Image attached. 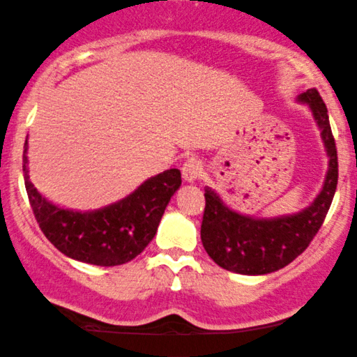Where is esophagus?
<instances>
[{
    "mask_svg": "<svg viewBox=\"0 0 357 357\" xmlns=\"http://www.w3.org/2000/svg\"><path fill=\"white\" fill-rule=\"evenodd\" d=\"M202 174H204L202 162H200L197 157H189L185 162H183L182 165L183 180H187V182H195V180L202 177Z\"/></svg>",
    "mask_w": 357,
    "mask_h": 357,
    "instance_id": "34e87169",
    "label": "esophagus"
}]
</instances>
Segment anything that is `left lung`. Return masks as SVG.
Masks as SVG:
<instances>
[{"instance_id":"8db88e82","label":"left lung","mask_w":357,"mask_h":357,"mask_svg":"<svg viewBox=\"0 0 357 357\" xmlns=\"http://www.w3.org/2000/svg\"><path fill=\"white\" fill-rule=\"evenodd\" d=\"M298 99L310 106L329 155V172L322 192L312 206L295 215L253 219L227 209L219 195L206 187L200 239L207 255L224 270L241 275H266L287 266L307 250L329 212L339 175L337 148L329 114L317 89L305 91Z\"/></svg>"}]
</instances>
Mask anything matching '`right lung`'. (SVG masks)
<instances>
[{
    "label": "right lung",
    "mask_w": 357,
    "mask_h": 357,
    "mask_svg": "<svg viewBox=\"0 0 357 357\" xmlns=\"http://www.w3.org/2000/svg\"><path fill=\"white\" fill-rule=\"evenodd\" d=\"M23 162L28 200L45 238L60 253L98 266L123 265L142 253L182 183L180 170L170 168L148 178L118 204L94 212H74L47 202L30 182L26 157Z\"/></svg>",
    "instance_id": "obj_1"
}]
</instances>
